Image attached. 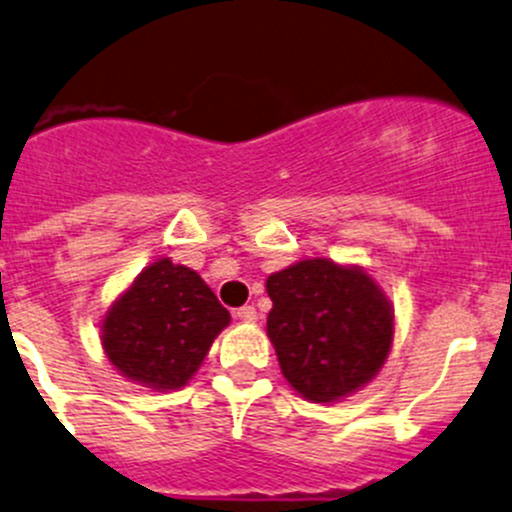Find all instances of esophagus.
Returning a JSON list of instances; mask_svg holds the SVG:
<instances>
[{
    "label": "esophagus",
    "instance_id": "esophagus-1",
    "mask_svg": "<svg viewBox=\"0 0 512 512\" xmlns=\"http://www.w3.org/2000/svg\"><path fill=\"white\" fill-rule=\"evenodd\" d=\"M234 317H236V320H241V322H256L258 312H256L254 305H244V307H239V310H234Z\"/></svg>",
    "mask_w": 512,
    "mask_h": 512
}]
</instances>
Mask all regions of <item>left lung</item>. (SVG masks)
<instances>
[{"mask_svg":"<svg viewBox=\"0 0 512 512\" xmlns=\"http://www.w3.org/2000/svg\"><path fill=\"white\" fill-rule=\"evenodd\" d=\"M266 332L302 398L337 403L376 378L393 346V305L361 266L305 258L266 280Z\"/></svg>","mask_w":512,"mask_h":512,"instance_id":"obj_1","label":"left lung"}]
</instances>
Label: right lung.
Listing matches in <instances>:
<instances>
[{
    "mask_svg": "<svg viewBox=\"0 0 512 512\" xmlns=\"http://www.w3.org/2000/svg\"><path fill=\"white\" fill-rule=\"evenodd\" d=\"M229 320L227 307L192 268L158 258L112 302L102 320V346L129 381L178 390Z\"/></svg>",
    "mask_w": 512,
    "mask_h": 512,
    "instance_id": "1",
    "label": "right lung"
}]
</instances>
